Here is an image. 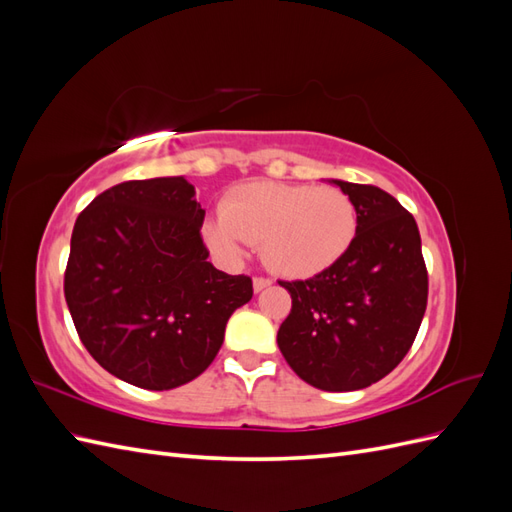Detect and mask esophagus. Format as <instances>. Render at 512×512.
<instances>
[{"instance_id":"1","label":"esophagus","mask_w":512,"mask_h":512,"mask_svg":"<svg viewBox=\"0 0 512 512\" xmlns=\"http://www.w3.org/2000/svg\"><path fill=\"white\" fill-rule=\"evenodd\" d=\"M271 286V280H267V277H254V292H260Z\"/></svg>"}]
</instances>
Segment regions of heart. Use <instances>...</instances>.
<instances>
[{
    "label": "heart",
    "instance_id": "obj_1",
    "mask_svg": "<svg viewBox=\"0 0 512 512\" xmlns=\"http://www.w3.org/2000/svg\"><path fill=\"white\" fill-rule=\"evenodd\" d=\"M356 224V207L342 190L254 181L222 200L220 220L205 224V241L228 262L243 254V243H258L271 271L305 280L350 250Z\"/></svg>",
    "mask_w": 512,
    "mask_h": 512
}]
</instances>
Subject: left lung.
I'll use <instances>...</instances> for the list:
<instances>
[{"label":"left lung","mask_w":512,"mask_h":512,"mask_svg":"<svg viewBox=\"0 0 512 512\" xmlns=\"http://www.w3.org/2000/svg\"><path fill=\"white\" fill-rule=\"evenodd\" d=\"M356 207V237L333 267L280 282L292 309L277 346L294 374L320 391L382 380L414 344L427 307V269L412 215L376 185L331 179Z\"/></svg>","instance_id":"left-lung-1"}]
</instances>
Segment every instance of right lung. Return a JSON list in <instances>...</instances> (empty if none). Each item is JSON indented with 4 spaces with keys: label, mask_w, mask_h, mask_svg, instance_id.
Segmentation results:
<instances>
[{
    "label": "right lung",
    "mask_w": 512,
    "mask_h": 512,
    "mask_svg": "<svg viewBox=\"0 0 512 512\" xmlns=\"http://www.w3.org/2000/svg\"><path fill=\"white\" fill-rule=\"evenodd\" d=\"M203 220L183 177L123 181L76 218L64 275L76 333L108 374L138 389L203 374L228 318L254 294L250 277L207 262Z\"/></svg>",
    "instance_id": "obj_1"
}]
</instances>
